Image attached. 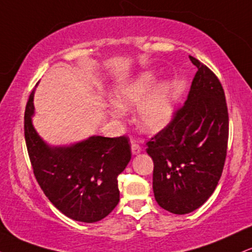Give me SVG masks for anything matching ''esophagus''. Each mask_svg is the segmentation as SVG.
<instances>
[{
    "label": "esophagus",
    "instance_id": "1",
    "mask_svg": "<svg viewBox=\"0 0 252 252\" xmlns=\"http://www.w3.org/2000/svg\"><path fill=\"white\" fill-rule=\"evenodd\" d=\"M141 152H142V148H141L140 144L136 142V141H131V153H132V155H138Z\"/></svg>",
    "mask_w": 252,
    "mask_h": 252
}]
</instances>
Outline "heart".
Wrapping results in <instances>:
<instances>
[{
    "label": "heart",
    "instance_id": "1",
    "mask_svg": "<svg viewBox=\"0 0 252 252\" xmlns=\"http://www.w3.org/2000/svg\"><path fill=\"white\" fill-rule=\"evenodd\" d=\"M158 84V76L152 71L141 72L118 89L115 102L121 109L132 110L135 122L147 134H158L169 126L175 115L176 97L170 82ZM110 115L122 117L116 106L110 108Z\"/></svg>",
    "mask_w": 252,
    "mask_h": 252
}]
</instances>
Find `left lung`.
Here are the masks:
<instances>
[{
    "label": "left lung",
    "instance_id": "8db88e82",
    "mask_svg": "<svg viewBox=\"0 0 252 252\" xmlns=\"http://www.w3.org/2000/svg\"><path fill=\"white\" fill-rule=\"evenodd\" d=\"M194 78L184 106L170 124L147 142L154 162L153 190L162 209L186 215L215 192L226 158L228 114L216 74L195 58Z\"/></svg>",
    "mask_w": 252,
    "mask_h": 252
}]
</instances>
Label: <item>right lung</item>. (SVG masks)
I'll use <instances>...</instances> for the list:
<instances>
[{
  "mask_svg": "<svg viewBox=\"0 0 252 252\" xmlns=\"http://www.w3.org/2000/svg\"><path fill=\"white\" fill-rule=\"evenodd\" d=\"M34 90L25 111V138L34 175L45 195L63 215L77 221L102 220L120 201L117 176L131 158L126 136L51 146L33 126Z\"/></svg>",
  "mask_w": 252,
  "mask_h": 252,
  "instance_id": "1",
  "label": "right lung"
}]
</instances>
